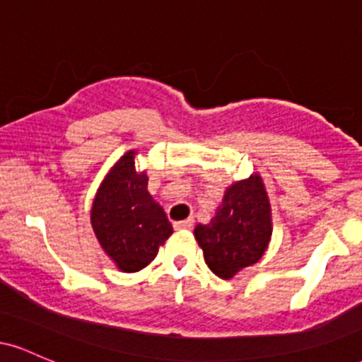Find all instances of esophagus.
I'll return each instance as SVG.
<instances>
[{
    "instance_id": "1",
    "label": "esophagus",
    "mask_w": 362,
    "mask_h": 362,
    "mask_svg": "<svg viewBox=\"0 0 362 362\" xmlns=\"http://www.w3.org/2000/svg\"><path fill=\"white\" fill-rule=\"evenodd\" d=\"M192 226H194L192 219H185V221L173 223V228H175V230H190Z\"/></svg>"
}]
</instances>
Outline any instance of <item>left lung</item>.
Segmentation results:
<instances>
[{"label":"left lung","instance_id":"8db88e82","mask_svg":"<svg viewBox=\"0 0 362 362\" xmlns=\"http://www.w3.org/2000/svg\"><path fill=\"white\" fill-rule=\"evenodd\" d=\"M195 240L207 267L221 279L260 260L272 235L271 204L262 178L252 175L226 190L209 224H197Z\"/></svg>","mask_w":362,"mask_h":362}]
</instances>
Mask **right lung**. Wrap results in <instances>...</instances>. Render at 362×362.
<instances>
[{
	"instance_id": "obj_1",
	"label": "right lung",
	"mask_w": 362,
	"mask_h": 362,
	"mask_svg": "<svg viewBox=\"0 0 362 362\" xmlns=\"http://www.w3.org/2000/svg\"><path fill=\"white\" fill-rule=\"evenodd\" d=\"M136 151L115 163L91 207V226L107 255L124 272H138L173 233L167 214L148 192L146 173L136 172Z\"/></svg>"
}]
</instances>
